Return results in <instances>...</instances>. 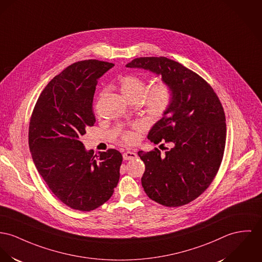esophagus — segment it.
<instances>
[{
  "mask_svg": "<svg viewBox=\"0 0 262 262\" xmlns=\"http://www.w3.org/2000/svg\"><path fill=\"white\" fill-rule=\"evenodd\" d=\"M122 158H123V160H124V161H132V160L137 159V158H138V155H137L136 152H134V151L128 150V151L123 152Z\"/></svg>",
  "mask_w": 262,
  "mask_h": 262,
  "instance_id": "obj_1",
  "label": "esophagus"
}]
</instances>
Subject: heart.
Instances as JSON below:
<instances>
[{"mask_svg":"<svg viewBox=\"0 0 262 262\" xmlns=\"http://www.w3.org/2000/svg\"><path fill=\"white\" fill-rule=\"evenodd\" d=\"M120 83L121 93L128 101H140L143 97V106L151 118L162 117L171 102V89L166 82H158L147 90L148 84L144 79L136 75H127L121 79ZM137 139V134L132 130H123L121 134V141L124 144H133Z\"/></svg>","mask_w":262,"mask_h":262,"instance_id":"heart-1","label":"heart"}]
</instances>
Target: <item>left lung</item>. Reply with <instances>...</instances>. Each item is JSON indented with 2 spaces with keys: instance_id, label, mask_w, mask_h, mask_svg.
Instances as JSON below:
<instances>
[{
  "instance_id": "8db88e82",
  "label": "left lung",
  "mask_w": 262,
  "mask_h": 262,
  "mask_svg": "<svg viewBox=\"0 0 262 262\" xmlns=\"http://www.w3.org/2000/svg\"><path fill=\"white\" fill-rule=\"evenodd\" d=\"M126 67L161 76L172 93L167 111L147 136L154 143L162 141L170 147H164V154L157 147L138 152L145 165L142 187L161 205L187 204L208 188L220 169L226 139L222 102L207 81L178 61L144 57Z\"/></svg>"
}]
</instances>
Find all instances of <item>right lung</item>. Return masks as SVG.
<instances>
[{"label": "right lung", "mask_w": 262, "mask_h": 262, "mask_svg": "<svg viewBox=\"0 0 262 262\" xmlns=\"http://www.w3.org/2000/svg\"><path fill=\"white\" fill-rule=\"evenodd\" d=\"M114 66L99 60L72 63L46 85L30 120L29 146L40 177L60 202L76 210L100 207L120 180L119 150L95 155L81 141L96 122L98 80Z\"/></svg>", "instance_id": "1"}]
</instances>
